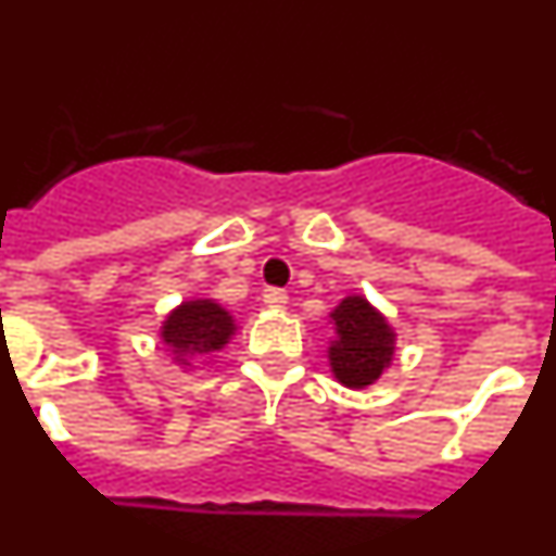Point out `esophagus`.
<instances>
[{
  "instance_id": "esophagus-1",
  "label": "esophagus",
  "mask_w": 556,
  "mask_h": 556,
  "mask_svg": "<svg viewBox=\"0 0 556 556\" xmlns=\"http://www.w3.org/2000/svg\"><path fill=\"white\" fill-rule=\"evenodd\" d=\"M264 303H267L269 308H287L289 294L283 292V289H267V292H264Z\"/></svg>"
}]
</instances>
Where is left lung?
Instances as JSON below:
<instances>
[{
	"mask_svg": "<svg viewBox=\"0 0 556 556\" xmlns=\"http://www.w3.org/2000/svg\"><path fill=\"white\" fill-rule=\"evenodd\" d=\"M337 339L328 345L333 378L348 390L376 384L395 358V331L390 320L362 294H348L331 312Z\"/></svg>",
	"mask_w": 556,
	"mask_h": 556,
	"instance_id": "8db88e82",
	"label": "left lung"
}]
</instances>
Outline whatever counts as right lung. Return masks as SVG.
I'll list each match as a JSON object with an SVG mask.
<instances>
[{"label":"right lung","mask_w":556,"mask_h":556,"mask_svg":"<svg viewBox=\"0 0 556 556\" xmlns=\"http://www.w3.org/2000/svg\"><path fill=\"white\" fill-rule=\"evenodd\" d=\"M233 333L236 320L228 308L208 298L184 301L161 323V342L175 353V362L184 367H189L194 356L223 351Z\"/></svg>","instance_id":"obj_1"}]
</instances>
